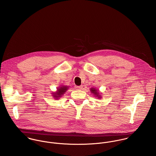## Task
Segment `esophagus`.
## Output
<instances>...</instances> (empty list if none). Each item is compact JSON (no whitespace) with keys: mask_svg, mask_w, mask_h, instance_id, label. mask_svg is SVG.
<instances>
[{"mask_svg":"<svg viewBox=\"0 0 156 156\" xmlns=\"http://www.w3.org/2000/svg\"><path fill=\"white\" fill-rule=\"evenodd\" d=\"M75 88H76V90H81L83 88V87L82 86H76Z\"/></svg>","mask_w":156,"mask_h":156,"instance_id":"esophagus-1","label":"esophagus"}]
</instances>
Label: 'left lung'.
<instances>
[{
    "instance_id": "8db88e82",
    "label": "left lung",
    "mask_w": 156,
    "mask_h": 156,
    "mask_svg": "<svg viewBox=\"0 0 156 156\" xmlns=\"http://www.w3.org/2000/svg\"><path fill=\"white\" fill-rule=\"evenodd\" d=\"M90 91H91V92L93 94H94L96 96V97H98V98H99V99L101 98V95H100L99 91L97 90H96V88H92L90 89Z\"/></svg>"
}]
</instances>
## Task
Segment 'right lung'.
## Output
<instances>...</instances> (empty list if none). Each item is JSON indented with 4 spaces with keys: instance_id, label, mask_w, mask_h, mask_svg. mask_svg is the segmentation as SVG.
<instances>
[{
    "instance_id": "add662e5",
    "label": "right lung",
    "mask_w": 156,
    "mask_h": 156,
    "mask_svg": "<svg viewBox=\"0 0 156 156\" xmlns=\"http://www.w3.org/2000/svg\"><path fill=\"white\" fill-rule=\"evenodd\" d=\"M68 87H67V86H61L60 87H58L57 88V91L55 93H52L53 94L52 96L55 99H59V98H61L62 96H63V94L65 93V92L68 89Z\"/></svg>"
}]
</instances>
